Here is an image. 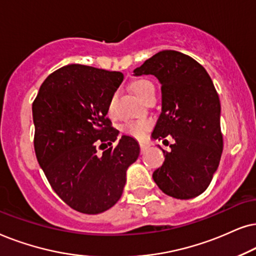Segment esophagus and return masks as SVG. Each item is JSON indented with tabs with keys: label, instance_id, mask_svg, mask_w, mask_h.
Instances as JSON below:
<instances>
[{
	"label": "esophagus",
	"instance_id": "1",
	"mask_svg": "<svg viewBox=\"0 0 256 256\" xmlns=\"http://www.w3.org/2000/svg\"><path fill=\"white\" fill-rule=\"evenodd\" d=\"M139 145H140V151L142 152H145L146 150L148 148V144H146V142H139Z\"/></svg>",
	"mask_w": 256,
	"mask_h": 256
}]
</instances>
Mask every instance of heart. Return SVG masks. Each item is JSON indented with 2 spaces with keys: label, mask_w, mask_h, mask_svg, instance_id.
Here are the masks:
<instances>
[{
  "label": "heart",
  "mask_w": 256,
  "mask_h": 256,
  "mask_svg": "<svg viewBox=\"0 0 256 256\" xmlns=\"http://www.w3.org/2000/svg\"><path fill=\"white\" fill-rule=\"evenodd\" d=\"M131 91L134 92L137 98H139L142 102H144L146 98H148L151 94H156L154 85H153L152 82L148 80H134V83L130 85ZM114 103H116V97L114 96L108 102V112L110 114H114ZM150 122L148 120H137V122H128L126 124L122 125V131L124 132L125 134L131 136L136 139H140L144 137L145 131H148L150 128Z\"/></svg>",
  "instance_id": "1"
}]
</instances>
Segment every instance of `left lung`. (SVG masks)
<instances>
[{
  "mask_svg": "<svg viewBox=\"0 0 256 256\" xmlns=\"http://www.w3.org/2000/svg\"><path fill=\"white\" fill-rule=\"evenodd\" d=\"M153 74L162 84V112L152 139H174L165 162L153 172L164 193L192 199L206 190L222 153L220 100L205 68L174 50H162L134 70Z\"/></svg>",
  "mask_w": 256,
  "mask_h": 256,
  "instance_id": "1",
  "label": "left lung"
}]
</instances>
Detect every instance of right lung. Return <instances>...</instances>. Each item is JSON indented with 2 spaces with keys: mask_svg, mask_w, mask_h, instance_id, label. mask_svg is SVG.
I'll return each instance as SVG.
<instances>
[{
  "mask_svg": "<svg viewBox=\"0 0 256 256\" xmlns=\"http://www.w3.org/2000/svg\"><path fill=\"white\" fill-rule=\"evenodd\" d=\"M122 78L118 71L71 64L46 77L32 103L37 162L57 196L80 213L111 208L140 153L131 136L118 140L106 118ZM98 146L107 148L102 155Z\"/></svg>",
  "mask_w": 256,
  "mask_h": 256,
  "instance_id": "right-lung-1",
  "label": "right lung"
}]
</instances>
